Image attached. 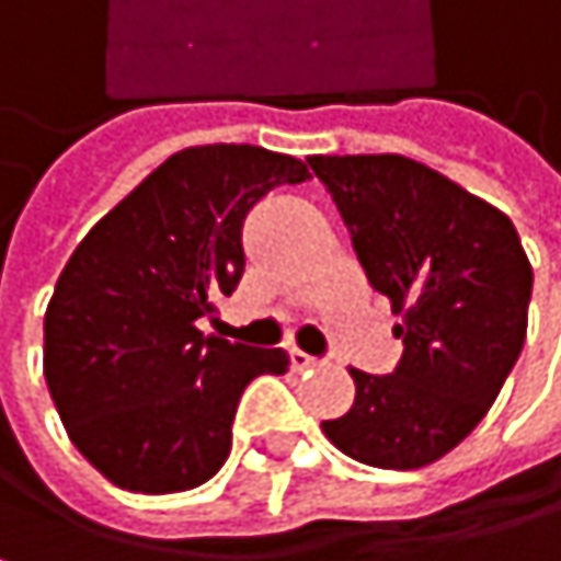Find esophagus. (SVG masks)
Instances as JSON below:
<instances>
[{
	"label": "esophagus",
	"instance_id": "34e87169",
	"mask_svg": "<svg viewBox=\"0 0 561 561\" xmlns=\"http://www.w3.org/2000/svg\"><path fill=\"white\" fill-rule=\"evenodd\" d=\"M320 360L317 357H310V354H304V350H290V367L300 374V370H310V367H317Z\"/></svg>",
	"mask_w": 561,
	"mask_h": 561
}]
</instances>
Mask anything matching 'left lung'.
I'll use <instances>...</instances> for the list:
<instances>
[{"label": "left lung", "mask_w": 561, "mask_h": 561, "mask_svg": "<svg viewBox=\"0 0 561 561\" xmlns=\"http://www.w3.org/2000/svg\"><path fill=\"white\" fill-rule=\"evenodd\" d=\"M310 168L403 340L393 374L350 370L354 407L320 426L357 462L430 466L476 430L516 367L533 264L500 207L413 158L313 154Z\"/></svg>", "instance_id": "1"}]
</instances>
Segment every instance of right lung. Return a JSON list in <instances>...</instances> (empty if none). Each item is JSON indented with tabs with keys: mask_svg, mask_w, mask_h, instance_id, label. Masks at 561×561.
Returning a JSON list of instances; mask_svg holds the SVG:
<instances>
[{
	"mask_svg": "<svg viewBox=\"0 0 561 561\" xmlns=\"http://www.w3.org/2000/svg\"><path fill=\"white\" fill-rule=\"evenodd\" d=\"M307 164L257 145H197L158 164L82 238L45 307L42 367L76 449L118 489L184 493L231 453L244 387L284 350L204 336L244 274L241 228Z\"/></svg>",
	"mask_w": 561,
	"mask_h": 561,
	"instance_id": "right-lung-1",
	"label": "right lung"
}]
</instances>
